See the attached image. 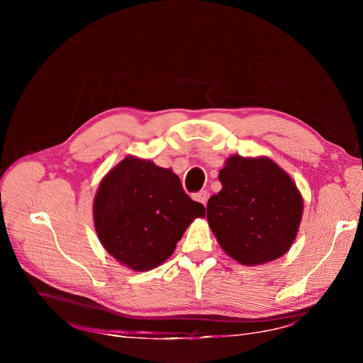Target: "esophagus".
Instances as JSON below:
<instances>
[{
	"mask_svg": "<svg viewBox=\"0 0 363 363\" xmlns=\"http://www.w3.org/2000/svg\"><path fill=\"white\" fill-rule=\"evenodd\" d=\"M195 200L200 201L203 206H206L207 200H208V192L207 191H200L199 194H195Z\"/></svg>",
	"mask_w": 363,
	"mask_h": 363,
	"instance_id": "obj_1",
	"label": "esophagus"
}]
</instances>
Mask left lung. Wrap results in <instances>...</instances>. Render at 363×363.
<instances>
[{
    "label": "left lung",
    "instance_id": "8db88e82",
    "mask_svg": "<svg viewBox=\"0 0 363 363\" xmlns=\"http://www.w3.org/2000/svg\"><path fill=\"white\" fill-rule=\"evenodd\" d=\"M218 179L223 189L207 201V221L227 255L245 267L286 255L304 208L291 175L269 157L233 155Z\"/></svg>",
    "mask_w": 363,
    "mask_h": 363
}]
</instances>
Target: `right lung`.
I'll list each match as a JSON object with an SVG mask.
<instances>
[{
    "label": "right lung",
    "mask_w": 363,
    "mask_h": 363,
    "mask_svg": "<svg viewBox=\"0 0 363 363\" xmlns=\"http://www.w3.org/2000/svg\"><path fill=\"white\" fill-rule=\"evenodd\" d=\"M204 206L189 199L172 169L127 156L94 199V225L108 255L133 271L155 269L175 250Z\"/></svg>",
    "instance_id": "right-lung-1"
}]
</instances>
